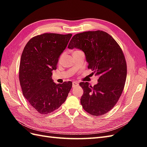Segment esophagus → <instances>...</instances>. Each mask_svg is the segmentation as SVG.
Wrapping results in <instances>:
<instances>
[{
  "instance_id": "esophagus-1",
  "label": "esophagus",
  "mask_w": 147,
  "mask_h": 147,
  "mask_svg": "<svg viewBox=\"0 0 147 147\" xmlns=\"http://www.w3.org/2000/svg\"><path fill=\"white\" fill-rule=\"evenodd\" d=\"M78 82H76V81H74V82H73V88H74L75 86H78Z\"/></svg>"
}]
</instances>
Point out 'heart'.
Segmentation results:
<instances>
[{"instance_id": "heart-1", "label": "heart", "mask_w": 147, "mask_h": 147, "mask_svg": "<svg viewBox=\"0 0 147 147\" xmlns=\"http://www.w3.org/2000/svg\"><path fill=\"white\" fill-rule=\"evenodd\" d=\"M63 55V54H62L61 56H60V57H59V60H61V58H62Z\"/></svg>"}]
</instances>
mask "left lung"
Masks as SVG:
<instances>
[{
  "mask_svg": "<svg viewBox=\"0 0 147 147\" xmlns=\"http://www.w3.org/2000/svg\"><path fill=\"white\" fill-rule=\"evenodd\" d=\"M79 48L85 53L88 68L99 75L93 86L81 82L84 90L81 104L92 115L106 114L114 107L121 96L127 77V63L122 50L107 33L88 31L74 35L68 48Z\"/></svg>",
  "mask_w": 147,
  "mask_h": 147,
  "instance_id": "left-lung-1",
  "label": "left lung"
}]
</instances>
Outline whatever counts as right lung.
I'll return each instance as SVG.
<instances>
[{"label": "right lung", "mask_w": 147, "mask_h": 147, "mask_svg": "<svg viewBox=\"0 0 147 147\" xmlns=\"http://www.w3.org/2000/svg\"><path fill=\"white\" fill-rule=\"evenodd\" d=\"M72 34L43 33L30 40L24 49L19 67L22 92L29 104L41 114H48L65 102L72 82L56 84L51 79L59 55Z\"/></svg>", "instance_id": "add662e5"}]
</instances>
